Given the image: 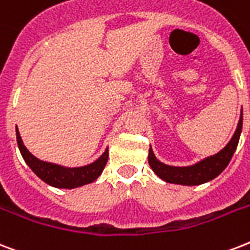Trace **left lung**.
<instances>
[{
	"instance_id": "8db88e82",
	"label": "left lung",
	"mask_w": 250,
	"mask_h": 250,
	"mask_svg": "<svg viewBox=\"0 0 250 250\" xmlns=\"http://www.w3.org/2000/svg\"><path fill=\"white\" fill-rule=\"evenodd\" d=\"M241 129H243V110H241L239 125H237L233 136L229 143L216 155L206 157L199 163L190 165V167H170V165H167L156 159L153 150L152 148H149V153H148L149 167L161 180L169 182V184L195 186V185L208 182V181L214 180L215 177H218L229 164L232 156L237 148V144H239Z\"/></svg>"
}]
</instances>
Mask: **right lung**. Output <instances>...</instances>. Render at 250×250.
Listing matches in <instances>:
<instances>
[{"label": "right lung", "mask_w": 250, "mask_h": 250, "mask_svg": "<svg viewBox=\"0 0 250 250\" xmlns=\"http://www.w3.org/2000/svg\"><path fill=\"white\" fill-rule=\"evenodd\" d=\"M17 132V143L21 150V155L23 157L31 170L39 177L45 184L51 185L53 188H74L83 185L91 184L102 174L106 164L108 160V149L106 148L101 157L95 160L94 163L79 167H66L57 165V164L47 163L42 160L36 159L35 156L31 155V152L24 146L22 138L19 135L18 128H15Z\"/></svg>", "instance_id": "right-lung-1"}]
</instances>
